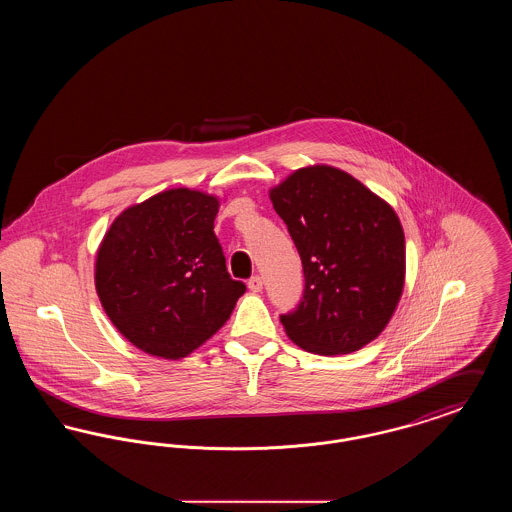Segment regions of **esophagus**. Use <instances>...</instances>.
<instances>
[{
	"label": "esophagus",
	"instance_id": "obj_1",
	"mask_svg": "<svg viewBox=\"0 0 512 512\" xmlns=\"http://www.w3.org/2000/svg\"><path fill=\"white\" fill-rule=\"evenodd\" d=\"M247 288H249L251 292H261V290H263V278H261V276H251V278L247 280Z\"/></svg>",
	"mask_w": 512,
	"mask_h": 512
}]
</instances>
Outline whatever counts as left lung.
Listing matches in <instances>:
<instances>
[{"label":"left lung","mask_w":512,"mask_h":512,"mask_svg":"<svg viewBox=\"0 0 512 512\" xmlns=\"http://www.w3.org/2000/svg\"><path fill=\"white\" fill-rule=\"evenodd\" d=\"M268 195L305 274L301 303L280 317L290 340L317 355L376 340L405 286V234L390 203L328 165L292 172Z\"/></svg>","instance_id":"8db88e82"}]
</instances>
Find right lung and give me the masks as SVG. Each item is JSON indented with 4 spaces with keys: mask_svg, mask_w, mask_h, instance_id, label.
<instances>
[{
    "mask_svg": "<svg viewBox=\"0 0 512 512\" xmlns=\"http://www.w3.org/2000/svg\"><path fill=\"white\" fill-rule=\"evenodd\" d=\"M219 197L172 188L124 209L96 257L101 307L126 340L161 359L215 336L245 293L213 232Z\"/></svg>",
    "mask_w": 512,
    "mask_h": 512,
    "instance_id": "right-lung-1",
    "label": "right lung"
}]
</instances>
